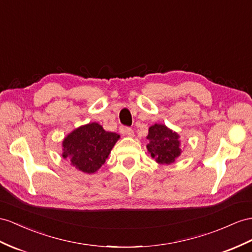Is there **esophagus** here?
Returning a JSON list of instances; mask_svg holds the SVG:
<instances>
[{"label":"esophagus","instance_id":"1","mask_svg":"<svg viewBox=\"0 0 252 252\" xmlns=\"http://www.w3.org/2000/svg\"><path fill=\"white\" fill-rule=\"evenodd\" d=\"M121 133L126 135V136H127V137H133L134 136V132H133L132 128H130V127H124L121 130Z\"/></svg>","mask_w":252,"mask_h":252}]
</instances>
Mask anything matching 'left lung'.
Wrapping results in <instances>:
<instances>
[{"label": "left lung", "instance_id": "obj_1", "mask_svg": "<svg viewBox=\"0 0 252 252\" xmlns=\"http://www.w3.org/2000/svg\"><path fill=\"white\" fill-rule=\"evenodd\" d=\"M148 152L158 164L170 165L181 156L180 135L163 124H156L148 130Z\"/></svg>", "mask_w": 252, "mask_h": 252}]
</instances>
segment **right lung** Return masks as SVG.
<instances>
[{
    "label": "right lung",
    "mask_w": 252,
    "mask_h": 252,
    "mask_svg": "<svg viewBox=\"0 0 252 252\" xmlns=\"http://www.w3.org/2000/svg\"><path fill=\"white\" fill-rule=\"evenodd\" d=\"M120 135L105 131L96 122L81 126L63 138V158L70 160L77 170L92 175L105 163Z\"/></svg>",
    "instance_id": "1"
}]
</instances>
